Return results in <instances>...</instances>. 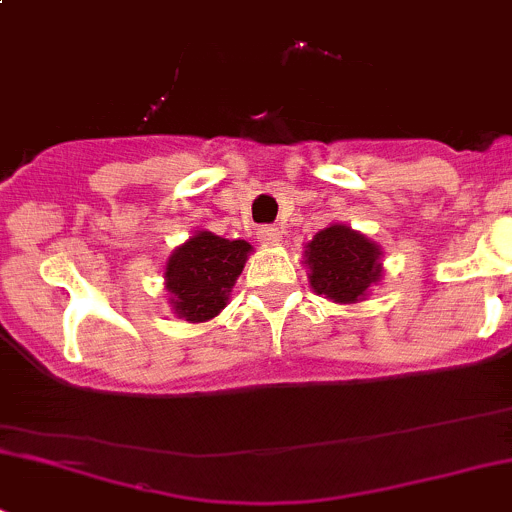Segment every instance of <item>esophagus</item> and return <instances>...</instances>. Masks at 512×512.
Returning <instances> with one entry per match:
<instances>
[{"label":"esophagus","mask_w":512,"mask_h":512,"mask_svg":"<svg viewBox=\"0 0 512 512\" xmlns=\"http://www.w3.org/2000/svg\"><path fill=\"white\" fill-rule=\"evenodd\" d=\"M256 239L261 241L263 246H281L283 231L278 229V226H261L256 234Z\"/></svg>","instance_id":"obj_1"}]
</instances>
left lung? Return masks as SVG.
Masks as SVG:
<instances>
[{"label": "left lung", "instance_id": "8db88e82", "mask_svg": "<svg viewBox=\"0 0 512 512\" xmlns=\"http://www.w3.org/2000/svg\"><path fill=\"white\" fill-rule=\"evenodd\" d=\"M382 246L347 224H330L305 244L303 263L318 295L340 305L367 300L382 281Z\"/></svg>", "mask_w": 512, "mask_h": 512}]
</instances>
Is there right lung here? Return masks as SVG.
<instances>
[{
	"label": "right lung",
	"mask_w": 512,
	"mask_h": 512,
	"mask_svg": "<svg viewBox=\"0 0 512 512\" xmlns=\"http://www.w3.org/2000/svg\"><path fill=\"white\" fill-rule=\"evenodd\" d=\"M254 246L244 239H221L212 231H194L167 258V303L187 323H207L229 303L231 288L241 276Z\"/></svg>",
	"instance_id": "1"
}]
</instances>
